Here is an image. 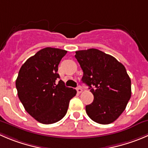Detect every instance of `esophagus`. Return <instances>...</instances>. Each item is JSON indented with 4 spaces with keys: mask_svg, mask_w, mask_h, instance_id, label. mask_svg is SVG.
<instances>
[{
    "mask_svg": "<svg viewBox=\"0 0 148 148\" xmlns=\"http://www.w3.org/2000/svg\"><path fill=\"white\" fill-rule=\"evenodd\" d=\"M77 93H78V94H80V93L82 92V89L80 87H79L77 88Z\"/></svg>",
    "mask_w": 148,
    "mask_h": 148,
    "instance_id": "obj_1",
    "label": "esophagus"
}]
</instances>
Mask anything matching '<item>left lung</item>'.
Here are the masks:
<instances>
[{
    "mask_svg": "<svg viewBox=\"0 0 148 148\" xmlns=\"http://www.w3.org/2000/svg\"><path fill=\"white\" fill-rule=\"evenodd\" d=\"M83 71L82 82L89 86L93 102L86 112L95 122H114L125 110L132 95L131 79L125 67L114 57L95 48L76 51Z\"/></svg>",
    "mask_w": 148,
    "mask_h": 148,
    "instance_id": "obj_1",
    "label": "left lung"
}]
</instances>
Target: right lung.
Segmentation results:
<instances>
[{
  "mask_svg": "<svg viewBox=\"0 0 148 148\" xmlns=\"http://www.w3.org/2000/svg\"><path fill=\"white\" fill-rule=\"evenodd\" d=\"M65 50L45 48L21 66L16 80L18 98L26 111L40 123L51 124L62 119L77 91L66 87L57 73Z\"/></svg>",
  "mask_w": 148,
  "mask_h": 148,
  "instance_id": "obj_1",
  "label": "right lung"
}]
</instances>
